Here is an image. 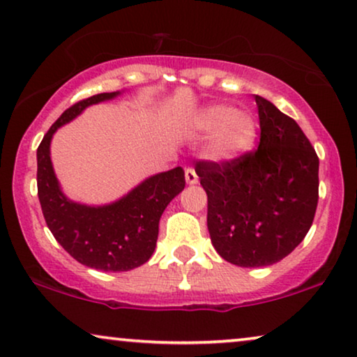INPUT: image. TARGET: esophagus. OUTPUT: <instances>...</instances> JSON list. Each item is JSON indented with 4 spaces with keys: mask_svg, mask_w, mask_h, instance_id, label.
<instances>
[{
    "mask_svg": "<svg viewBox=\"0 0 357 357\" xmlns=\"http://www.w3.org/2000/svg\"><path fill=\"white\" fill-rule=\"evenodd\" d=\"M184 176H186L188 184H196L199 181V176L194 168H186V173H184Z\"/></svg>",
    "mask_w": 357,
    "mask_h": 357,
    "instance_id": "34e87169",
    "label": "esophagus"
}]
</instances>
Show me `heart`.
<instances>
[{"label": "heart", "instance_id": "obj_1", "mask_svg": "<svg viewBox=\"0 0 357 357\" xmlns=\"http://www.w3.org/2000/svg\"><path fill=\"white\" fill-rule=\"evenodd\" d=\"M199 129L212 132L207 153L215 160H231L245 153L255 140L256 127L248 114L225 104L207 107L197 119Z\"/></svg>", "mask_w": 357, "mask_h": 357}]
</instances>
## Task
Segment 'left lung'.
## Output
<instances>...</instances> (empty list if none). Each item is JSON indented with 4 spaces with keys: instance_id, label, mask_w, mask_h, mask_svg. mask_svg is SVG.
Returning <instances> with one entry per match:
<instances>
[{
    "instance_id": "8db88e82",
    "label": "left lung",
    "mask_w": 357,
    "mask_h": 357,
    "mask_svg": "<svg viewBox=\"0 0 357 357\" xmlns=\"http://www.w3.org/2000/svg\"><path fill=\"white\" fill-rule=\"evenodd\" d=\"M259 145L231 160H197L207 228L217 253L241 268L278 263L310 230L318 204V156L292 117L255 96Z\"/></svg>"
}]
</instances>
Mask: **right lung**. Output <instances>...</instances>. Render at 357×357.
<instances>
[{
    "instance_id": "add662e5",
    "label": "right lung",
    "mask_w": 357,
    "mask_h": 357,
    "mask_svg": "<svg viewBox=\"0 0 357 357\" xmlns=\"http://www.w3.org/2000/svg\"><path fill=\"white\" fill-rule=\"evenodd\" d=\"M116 94H94L73 104L52 123L37 149V194L47 227L78 263L109 273L130 271L150 259L158 240L161 213L186 186L184 169L178 166L145 179L111 206H82L61 194L50 161L52 135L89 104Z\"/></svg>"
}]
</instances>
